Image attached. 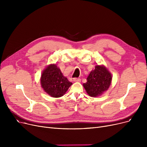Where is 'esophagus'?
I'll return each instance as SVG.
<instances>
[{
    "instance_id": "esophagus-1",
    "label": "esophagus",
    "mask_w": 147,
    "mask_h": 147,
    "mask_svg": "<svg viewBox=\"0 0 147 147\" xmlns=\"http://www.w3.org/2000/svg\"><path fill=\"white\" fill-rule=\"evenodd\" d=\"M73 81L76 82H81V79L80 78H74L73 79Z\"/></svg>"
}]
</instances>
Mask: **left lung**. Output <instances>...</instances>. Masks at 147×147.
<instances>
[{
  "mask_svg": "<svg viewBox=\"0 0 147 147\" xmlns=\"http://www.w3.org/2000/svg\"><path fill=\"white\" fill-rule=\"evenodd\" d=\"M86 80L87 82L83 83V87L89 96L96 97L108 90L110 86L112 76L104 66L98 65L90 73Z\"/></svg>",
  "mask_w": 147,
  "mask_h": 147,
  "instance_id": "1",
  "label": "left lung"
}]
</instances>
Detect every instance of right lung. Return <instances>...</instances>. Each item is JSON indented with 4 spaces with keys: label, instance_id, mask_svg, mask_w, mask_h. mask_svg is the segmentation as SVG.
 I'll return each mask as SVG.
<instances>
[{
    "label": "right lung",
    "instance_id": "1",
    "mask_svg": "<svg viewBox=\"0 0 147 147\" xmlns=\"http://www.w3.org/2000/svg\"><path fill=\"white\" fill-rule=\"evenodd\" d=\"M40 82L44 90L54 98L63 96L72 84V83L63 76L56 64H51L44 69Z\"/></svg>",
    "mask_w": 147,
    "mask_h": 147
}]
</instances>
